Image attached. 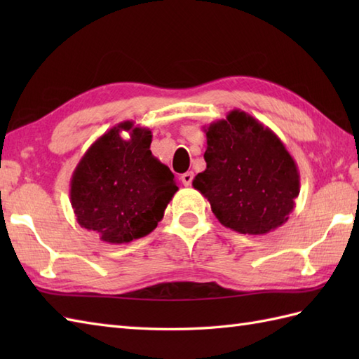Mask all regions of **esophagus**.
Wrapping results in <instances>:
<instances>
[{"instance_id":"obj_1","label":"esophagus","mask_w":359,"mask_h":359,"mask_svg":"<svg viewBox=\"0 0 359 359\" xmlns=\"http://www.w3.org/2000/svg\"><path fill=\"white\" fill-rule=\"evenodd\" d=\"M193 179H194V174H193V171H188V172H185V174H182V175H180L182 184H184L185 187H189V185H191Z\"/></svg>"}]
</instances>
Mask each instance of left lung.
Listing matches in <instances>:
<instances>
[{
  "label": "left lung",
  "instance_id": "8db88e82",
  "mask_svg": "<svg viewBox=\"0 0 359 359\" xmlns=\"http://www.w3.org/2000/svg\"><path fill=\"white\" fill-rule=\"evenodd\" d=\"M207 170L193 187L219 222L241 234H265L285 224L299 196V171L270 128L241 109L207 129Z\"/></svg>",
  "mask_w": 359,
  "mask_h": 359
}]
</instances>
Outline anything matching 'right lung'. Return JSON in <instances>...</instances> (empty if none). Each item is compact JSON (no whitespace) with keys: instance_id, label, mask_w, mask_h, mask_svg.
<instances>
[{"instance_id":"obj_1","label":"right lung","mask_w":359,"mask_h":359,"mask_svg":"<svg viewBox=\"0 0 359 359\" xmlns=\"http://www.w3.org/2000/svg\"><path fill=\"white\" fill-rule=\"evenodd\" d=\"M126 130L130 139H121ZM149 128L123 121L90 144L71 179V205L80 226L103 242L128 243L149 234L179 187L152 156Z\"/></svg>"}]
</instances>
